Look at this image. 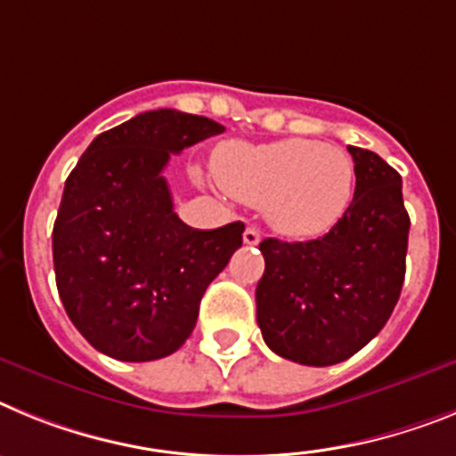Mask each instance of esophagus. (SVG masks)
<instances>
[{
  "label": "esophagus",
  "instance_id": "1",
  "mask_svg": "<svg viewBox=\"0 0 456 456\" xmlns=\"http://www.w3.org/2000/svg\"><path fill=\"white\" fill-rule=\"evenodd\" d=\"M261 240V232L256 227H248L243 232V243L245 245H256Z\"/></svg>",
  "mask_w": 456,
  "mask_h": 456
}]
</instances>
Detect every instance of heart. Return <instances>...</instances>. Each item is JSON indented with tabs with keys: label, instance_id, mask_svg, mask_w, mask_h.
<instances>
[{
	"label": "heart",
	"instance_id": "1",
	"mask_svg": "<svg viewBox=\"0 0 456 456\" xmlns=\"http://www.w3.org/2000/svg\"><path fill=\"white\" fill-rule=\"evenodd\" d=\"M217 181L248 204H266L268 223L294 239H312L338 224L355 185L344 149L316 140L227 144L216 158Z\"/></svg>",
	"mask_w": 456,
	"mask_h": 456
}]
</instances>
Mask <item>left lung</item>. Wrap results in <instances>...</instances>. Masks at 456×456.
I'll use <instances>...</instances> for the list:
<instances>
[{
  "instance_id": "obj_1",
  "label": "left lung",
  "mask_w": 456,
  "mask_h": 456,
  "mask_svg": "<svg viewBox=\"0 0 456 456\" xmlns=\"http://www.w3.org/2000/svg\"><path fill=\"white\" fill-rule=\"evenodd\" d=\"M355 192L328 233L305 243L264 239L256 323L271 351L328 367L381 332L402 294L409 213L402 176L374 151L348 146Z\"/></svg>"
}]
</instances>
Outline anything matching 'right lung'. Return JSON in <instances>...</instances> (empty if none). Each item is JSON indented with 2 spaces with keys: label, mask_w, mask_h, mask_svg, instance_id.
<instances>
[{
  "label": "right lung",
  "mask_w": 456,
  "mask_h": 456,
  "mask_svg": "<svg viewBox=\"0 0 456 456\" xmlns=\"http://www.w3.org/2000/svg\"><path fill=\"white\" fill-rule=\"evenodd\" d=\"M220 133L211 118L153 110L98 134L69 174L54 275L66 314L101 354L124 362L174 354L206 287L243 245V223L188 227L162 176L172 153Z\"/></svg>",
  "instance_id": "right-lung-1"
}]
</instances>
